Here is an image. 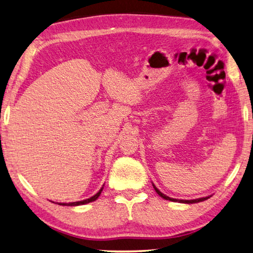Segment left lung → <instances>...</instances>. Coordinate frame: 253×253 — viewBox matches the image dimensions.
<instances>
[{"label":"left lung","instance_id":"1","mask_svg":"<svg viewBox=\"0 0 253 253\" xmlns=\"http://www.w3.org/2000/svg\"><path fill=\"white\" fill-rule=\"evenodd\" d=\"M153 186H154V185H153ZM154 189H155V192H156L157 194H159L162 198L166 199V201H170V202H178V203H185V204H194V203L204 202V201H206V199H208V198H209V197H204V198L193 199V201H183V199H175V198H170V197H169V196H166V195H164L163 193H161L160 190L155 187V186H154Z\"/></svg>","mask_w":253,"mask_h":253}]
</instances>
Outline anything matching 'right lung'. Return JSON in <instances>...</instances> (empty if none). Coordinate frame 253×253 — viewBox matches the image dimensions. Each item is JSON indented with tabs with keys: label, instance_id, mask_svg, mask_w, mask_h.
Segmentation results:
<instances>
[{
	"label": "right lung",
	"instance_id": "obj_1",
	"mask_svg": "<svg viewBox=\"0 0 253 253\" xmlns=\"http://www.w3.org/2000/svg\"><path fill=\"white\" fill-rule=\"evenodd\" d=\"M103 188V187H102ZM102 188L99 190V192L94 195V196L90 197L88 199H84V201H82V202H74V203H68V204H65V203H59V205H61V206H79V205H84V204H88V203H91V202H94L96 199L100 196V194H101L102 192Z\"/></svg>",
	"mask_w": 253,
	"mask_h": 253
}]
</instances>
